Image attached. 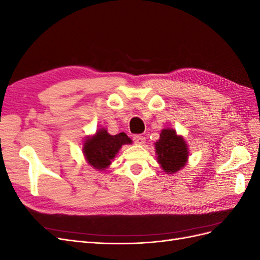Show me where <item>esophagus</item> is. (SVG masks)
<instances>
[{
	"mask_svg": "<svg viewBox=\"0 0 260 260\" xmlns=\"http://www.w3.org/2000/svg\"><path fill=\"white\" fill-rule=\"evenodd\" d=\"M135 142L139 145H143L145 143V138L143 136H136L135 137Z\"/></svg>",
	"mask_w": 260,
	"mask_h": 260,
	"instance_id": "esophagus-1",
	"label": "esophagus"
}]
</instances>
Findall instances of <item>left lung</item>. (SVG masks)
Returning <instances> with one entry per match:
<instances>
[{
    "instance_id": "left-lung-1",
    "label": "left lung",
    "mask_w": 260,
    "mask_h": 260,
    "mask_svg": "<svg viewBox=\"0 0 260 260\" xmlns=\"http://www.w3.org/2000/svg\"><path fill=\"white\" fill-rule=\"evenodd\" d=\"M159 136L158 141L154 143L157 162L166 174H176L187 162L188 145L184 138L172 128L162 129Z\"/></svg>"
}]
</instances>
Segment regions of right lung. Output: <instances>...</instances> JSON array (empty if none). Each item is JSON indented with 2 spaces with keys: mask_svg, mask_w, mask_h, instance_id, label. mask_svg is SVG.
Here are the masks:
<instances>
[{
  "mask_svg": "<svg viewBox=\"0 0 260 260\" xmlns=\"http://www.w3.org/2000/svg\"><path fill=\"white\" fill-rule=\"evenodd\" d=\"M131 143L132 140L124 132L112 136L106 128H100L93 136L86 137L82 152L85 161L92 168L102 171L111 166L122 145Z\"/></svg>",
  "mask_w": 260,
  "mask_h": 260,
  "instance_id": "obj_1",
  "label": "right lung"
}]
</instances>
